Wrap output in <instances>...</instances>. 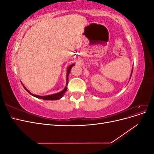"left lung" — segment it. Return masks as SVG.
<instances>
[{
    "label": "left lung",
    "mask_w": 154,
    "mask_h": 154,
    "mask_svg": "<svg viewBox=\"0 0 154 154\" xmlns=\"http://www.w3.org/2000/svg\"><path fill=\"white\" fill-rule=\"evenodd\" d=\"M132 71H133V69H132ZM132 73H131V76H132Z\"/></svg>",
    "instance_id": "obj_1"
}]
</instances>
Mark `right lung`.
<instances>
[{
    "label": "right lung",
    "instance_id": "1",
    "mask_svg": "<svg viewBox=\"0 0 154 154\" xmlns=\"http://www.w3.org/2000/svg\"><path fill=\"white\" fill-rule=\"evenodd\" d=\"M73 66H74V64L71 65V66H69L68 68H67V83H68V76H69V74L70 71H71V69H72ZM23 87H24V88H25L26 91L27 92H28L29 94L32 95V96L36 97H37V98L42 99V100H58L60 99V98H61V97H62L63 96V95L65 94V93H66V92L67 91V87H66L63 91H62L61 92H60L58 93H56V94H51V95H48V96H38V95H35V94H32V93H31L28 90H27V88L24 85H23Z\"/></svg>",
    "mask_w": 154,
    "mask_h": 154
}]
</instances>
